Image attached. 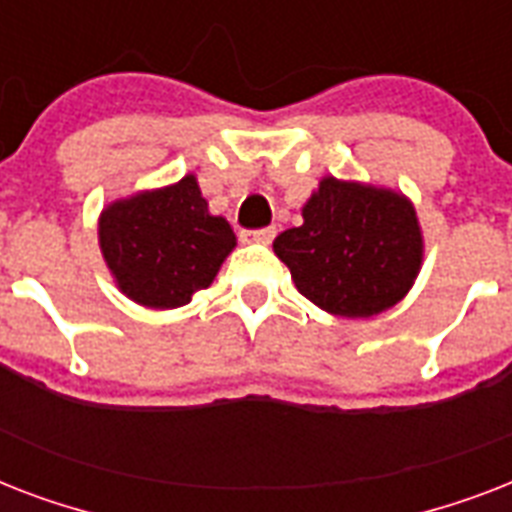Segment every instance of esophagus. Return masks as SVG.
I'll return each instance as SVG.
<instances>
[{
    "instance_id": "34e87169",
    "label": "esophagus",
    "mask_w": 512,
    "mask_h": 512,
    "mask_svg": "<svg viewBox=\"0 0 512 512\" xmlns=\"http://www.w3.org/2000/svg\"><path fill=\"white\" fill-rule=\"evenodd\" d=\"M273 236H276V228H263V231H247L244 239L255 241V244H271Z\"/></svg>"
}]
</instances>
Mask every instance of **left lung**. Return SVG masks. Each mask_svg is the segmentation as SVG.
Returning <instances> with one entry per match:
<instances>
[{
	"instance_id": "obj_1",
	"label": "left lung",
	"mask_w": 512,
	"mask_h": 512,
	"mask_svg": "<svg viewBox=\"0 0 512 512\" xmlns=\"http://www.w3.org/2000/svg\"><path fill=\"white\" fill-rule=\"evenodd\" d=\"M273 252L321 311L369 319L414 287L425 241L404 193L327 175L303 204V225L279 233Z\"/></svg>"
}]
</instances>
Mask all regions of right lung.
I'll return each mask as SVG.
<instances>
[{"label": "right lung", "instance_id": "add662e5", "mask_svg": "<svg viewBox=\"0 0 512 512\" xmlns=\"http://www.w3.org/2000/svg\"><path fill=\"white\" fill-rule=\"evenodd\" d=\"M98 241L124 297L170 311L215 281L236 247V233L225 217L209 212L196 175H185L103 207Z\"/></svg>", "mask_w": 512, "mask_h": 512}]
</instances>
